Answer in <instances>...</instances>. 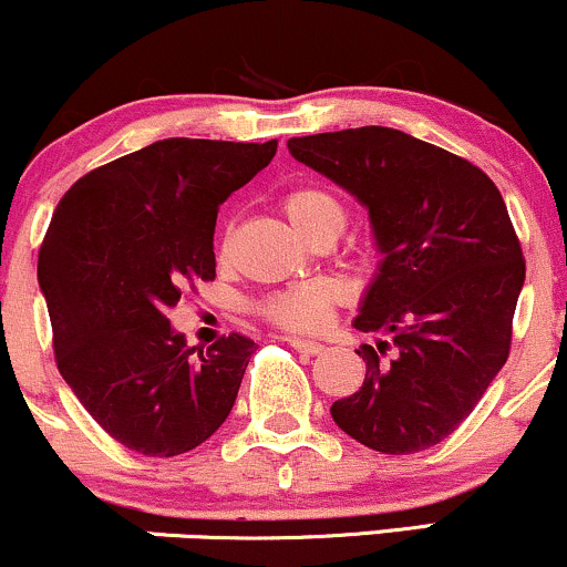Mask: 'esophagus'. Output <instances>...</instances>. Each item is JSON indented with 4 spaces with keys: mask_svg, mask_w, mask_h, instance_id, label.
<instances>
[{
    "mask_svg": "<svg viewBox=\"0 0 567 567\" xmlns=\"http://www.w3.org/2000/svg\"><path fill=\"white\" fill-rule=\"evenodd\" d=\"M289 346L295 348V351L300 353H308V355H316L323 351L321 342H313V340H302V337H289Z\"/></svg>",
    "mask_w": 567,
    "mask_h": 567,
    "instance_id": "34e87169",
    "label": "esophagus"
}]
</instances>
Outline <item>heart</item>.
<instances>
[{"instance_id":"b5f03b06","label":"heart","mask_w":567,"mask_h":567,"mask_svg":"<svg viewBox=\"0 0 567 567\" xmlns=\"http://www.w3.org/2000/svg\"><path fill=\"white\" fill-rule=\"evenodd\" d=\"M284 214L289 216L291 227L310 238V235L332 230L340 235L348 219V206L329 184L308 182L286 189L281 198ZM227 246V238L221 240ZM329 305H332V291L321 284H297L289 289L276 291L259 305V313L276 327L289 329V332H316L327 323Z\"/></svg>"}]
</instances>
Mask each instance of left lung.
Listing matches in <instances>:
<instances>
[{
    "instance_id": "left-lung-1",
    "label": "left lung",
    "mask_w": 567,
    "mask_h": 567,
    "mask_svg": "<svg viewBox=\"0 0 567 567\" xmlns=\"http://www.w3.org/2000/svg\"><path fill=\"white\" fill-rule=\"evenodd\" d=\"M297 161L369 208L383 254L353 327L364 385L332 404L369 450L410 455L447 439L506 364L525 257L482 168L402 131L367 125L289 138Z\"/></svg>"
}]
</instances>
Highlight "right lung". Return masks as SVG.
Listing matches in <instances>:
<instances>
[{"label":"right lung","instance_id":"obj_1","mask_svg":"<svg viewBox=\"0 0 567 567\" xmlns=\"http://www.w3.org/2000/svg\"><path fill=\"white\" fill-rule=\"evenodd\" d=\"M276 150V138H163L93 168L55 208L37 265L55 364L123 447L189 453L230 415L257 346L233 332L195 351L168 310L214 281L219 206Z\"/></svg>","mask_w":567,"mask_h":567}]
</instances>
